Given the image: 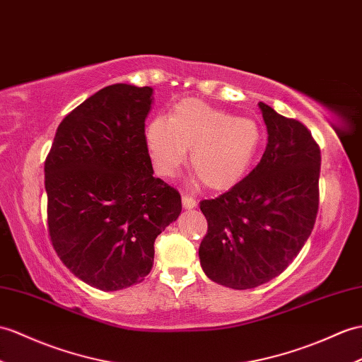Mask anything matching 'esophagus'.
<instances>
[{
	"label": "esophagus",
	"instance_id": "1",
	"mask_svg": "<svg viewBox=\"0 0 362 362\" xmlns=\"http://www.w3.org/2000/svg\"><path fill=\"white\" fill-rule=\"evenodd\" d=\"M182 204H183V208H185V209H191V208H194V206L197 205V202H196V199L192 197V196L183 194V196H182Z\"/></svg>",
	"mask_w": 362,
	"mask_h": 362
}]
</instances>
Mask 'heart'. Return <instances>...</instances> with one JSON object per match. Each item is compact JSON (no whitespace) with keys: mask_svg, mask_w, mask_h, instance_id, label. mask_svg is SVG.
<instances>
[{"mask_svg":"<svg viewBox=\"0 0 362 362\" xmlns=\"http://www.w3.org/2000/svg\"><path fill=\"white\" fill-rule=\"evenodd\" d=\"M145 141L157 175L173 179L187 160L205 187L225 189L247 173L260 145L255 120L236 117L197 98L182 100L170 117L146 124Z\"/></svg>","mask_w":362,"mask_h":362,"instance_id":"obj_1","label":"heart"}]
</instances>
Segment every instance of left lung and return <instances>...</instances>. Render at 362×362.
<instances>
[{
    "mask_svg": "<svg viewBox=\"0 0 362 362\" xmlns=\"http://www.w3.org/2000/svg\"><path fill=\"white\" fill-rule=\"evenodd\" d=\"M259 107L268 131L260 162L223 194L200 202L208 222L200 265L234 290L279 276L312 234L319 208L321 149L312 132L262 102Z\"/></svg>",
    "mask_w": 362,
    "mask_h": 362,
    "instance_id": "left-lung-1",
    "label": "left lung"
}]
</instances>
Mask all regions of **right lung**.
Masks as SVG:
<instances>
[{
    "instance_id": "right-lung-1",
    "label": "right lung",
    "mask_w": 362,
    "mask_h": 362,
    "mask_svg": "<svg viewBox=\"0 0 362 362\" xmlns=\"http://www.w3.org/2000/svg\"><path fill=\"white\" fill-rule=\"evenodd\" d=\"M151 103L149 86L100 89L64 117L45 162L55 253L103 291L145 279L156 238L182 211L179 191L153 177L145 141Z\"/></svg>"
}]
</instances>
